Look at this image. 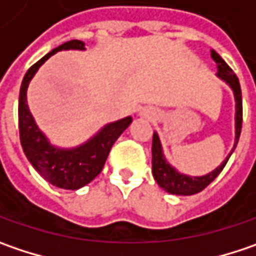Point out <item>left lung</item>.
I'll list each match as a JSON object with an SVG mask.
<instances>
[{"mask_svg": "<svg viewBox=\"0 0 256 256\" xmlns=\"http://www.w3.org/2000/svg\"><path fill=\"white\" fill-rule=\"evenodd\" d=\"M210 57L214 58V62L218 64L216 76L224 80L225 83L229 84V87L234 90L235 96V102H236V114H235V144L234 149L230 150L228 158L220 163V166H218L215 170L208 173L205 176H188L184 173H179L173 166L169 164V162L164 159L163 156V150H162L160 140L158 133H153V140H152V172L153 178L160 186L162 189H164L166 192L172 194H194L200 190H204L208 184H210L219 173L222 172V169L225 168L226 162L229 160L232 152L235 150L238 144L239 136H240V128H242V92H240V86L236 74L232 72V68L229 67L226 62L222 60V57L218 54L216 51H210Z\"/></svg>", "mask_w": 256, "mask_h": 256, "instance_id": "8db88e82", "label": "left lung"}]
</instances>
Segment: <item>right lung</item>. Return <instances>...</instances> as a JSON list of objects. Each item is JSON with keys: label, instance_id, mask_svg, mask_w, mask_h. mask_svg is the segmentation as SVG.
Listing matches in <instances>:
<instances>
[{"label": "right lung", "instance_id": "1", "mask_svg": "<svg viewBox=\"0 0 256 256\" xmlns=\"http://www.w3.org/2000/svg\"><path fill=\"white\" fill-rule=\"evenodd\" d=\"M62 50H84V42L72 40L46 54L41 60L28 68L20 88L18 100V126L22 150L34 169L51 184L76 190L90 184L103 170L107 156L118 136L128 128L132 117H124L108 123L84 144L74 149H60L50 144L48 139L36 124L27 104V88L31 78L40 67L52 54Z\"/></svg>", "mask_w": 256, "mask_h": 256}]
</instances>
